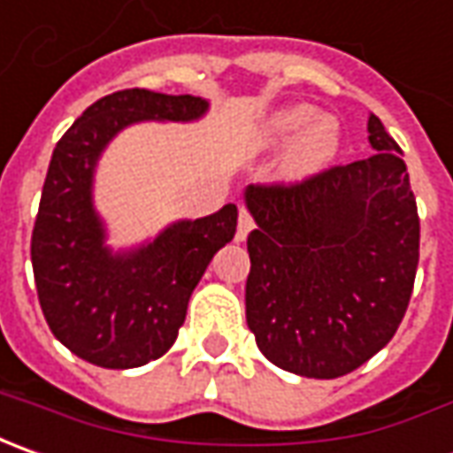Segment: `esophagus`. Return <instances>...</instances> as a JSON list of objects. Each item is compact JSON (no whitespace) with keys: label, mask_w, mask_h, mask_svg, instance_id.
<instances>
[{"label":"esophagus","mask_w":453,"mask_h":453,"mask_svg":"<svg viewBox=\"0 0 453 453\" xmlns=\"http://www.w3.org/2000/svg\"><path fill=\"white\" fill-rule=\"evenodd\" d=\"M253 215L245 211V208H241V215H238V230H235V241L242 242L245 238H248V233L253 230Z\"/></svg>","instance_id":"34e87169"}]
</instances>
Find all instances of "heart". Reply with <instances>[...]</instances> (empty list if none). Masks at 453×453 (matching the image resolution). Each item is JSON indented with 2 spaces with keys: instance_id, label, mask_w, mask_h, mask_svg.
Listing matches in <instances>:
<instances>
[{
  "instance_id": "b5f03b06",
  "label": "heart",
  "mask_w": 453,
  "mask_h": 453,
  "mask_svg": "<svg viewBox=\"0 0 453 453\" xmlns=\"http://www.w3.org/2000/svg\"><path fill=\"white\" fill-rule=\"evenodd\" d=\"M313 119H316V110L313 107L293 104V107H286V110H278L273 118L265 122L263 134H265L268 142H283V140H290V137L303 133ZM335 145H338L335 122L319 119L305 134H301L298 148L293 152V163L298 165V167H303V170H316V167L326 165L334 157Z\"/></svg>"
}]
</instances>
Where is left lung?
Returning a JSON list of instances; mask_svg holds the SVG:
<instances>
[{"mask_svg":"<svg viewBox=\"0 0 453 453\" xmlns=\"http://www.w3.org/2000/svg\"><path fill=\"white\" fill-rule=\"evenodd\" d=\"M366 160L301 182L248 185L245 319L263 356L338 379L394 338L418 265V212L401 148L368 118Z\"/></svg>","mask_w":453,"mask_h":453,"instance_id":"obj_1","label":"left lung"}]
</instances>
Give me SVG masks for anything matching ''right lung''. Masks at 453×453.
Returning <instances> with one entry per match:
<instances>
[{"label": "right lung", "instance_id": "1", "mask_svg": "<svg viewBox=\"0 0 453 453\" xmlns=\"http://www.w3.org/2000/svg\"><path fill=\"white\" fill-rule=\"evenodd\" d=\"M205 110L208 102L193 95L119 89L89 104L52 152L32 230L35 283L50 331L95 366L137 368L167 353L197 280L238 226L230 203L208 218L178 220L134 250L112 253L92 205L95 165L127 125L190 122Z\"/></svg>", "mask_w": 453, "mask_h": 453}]
</instances>
